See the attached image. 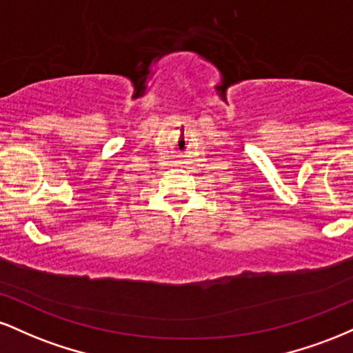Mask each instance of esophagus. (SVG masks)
<instances>
[{"label": "esophagus", "instance_id": "esophagus-1", "mask_svg": "<svg viewBox=\"0 0 353 353\" xmlns=\"http://www.w3.org/2000/svg\"><path fill=\"white\" fill-rule=\"evenodd\" d=\"M184 163H185V161H184Z\"/></svg>", "mask_w": 353, "mask_h": 353}]
</instances>
